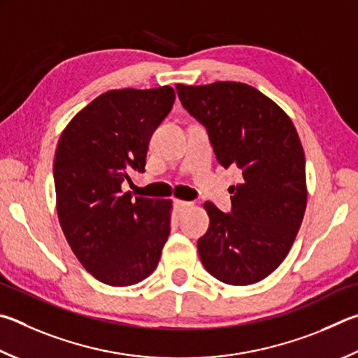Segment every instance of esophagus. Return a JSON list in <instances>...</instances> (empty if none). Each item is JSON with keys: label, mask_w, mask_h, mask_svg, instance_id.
<instances>
[{"label": "esophagus", "mask_w": 358, "mask_h": 358, "mask_svg": "<svg viewBox=\"0 0 358 358\" xmlns=\"http://www.w3.org/2000/svg\"><path fill=\"white\" fill-rule=\"evenodd\" d=\"M173 206H175V210H177V213H183L186 208L191 206V203L185 200H173Z\"/></svg>", "instance_id": "esophagus-1"}]
</instances>
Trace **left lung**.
Masks as SVG:
<instances>
[{
	"label": "left lung",
	"mask_w": 358,
	"mask_h": 358,
	"mask_svg": "<svg viewBox=\"0 0 358 358\" xmlns=\"http://www.w3.org/2000/svg\"><path fill=\"white\" fill-rule=\"evenodd\" d=\"M177 94L206 128L219 164L243 173L230 213L205 203L210 227L197 241L201 264L224 283H257L280 266L301 229L307 206L301 139L283 109L247 84H177Z\"/></svg>",
	"instance_id": "8db88e82"
}]
</instances>
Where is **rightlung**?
Masks as SVG:
<instances>
[{
    "label": "right lung",
    "mask_w": 358,
    "mask_h": 358,
    "mask_svg": "<svg viewBox=\"0 0 358 358\" xmlns=\"http://www.w3.org/2000/svg\"><path fill=\"white\" fill-rule=\"evenodd\" d=\"M172 87L120 89L96 96L57 142V217L75 257L111 287L139 283L157 269L171 233V200L122 192L145 172L148 142L171 113Z\"/></svg>",
    "instance_id": "right-lung-1"
}]
</instances>
